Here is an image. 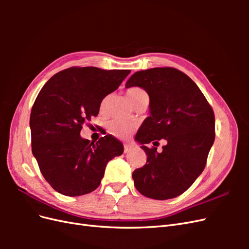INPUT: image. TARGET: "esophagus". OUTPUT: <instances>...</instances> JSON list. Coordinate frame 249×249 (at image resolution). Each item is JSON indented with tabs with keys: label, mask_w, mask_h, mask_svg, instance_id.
Returning a JSON list of instances; mask_svg holds the SVG:
<instances>
[{
	"label": "esophagus",
	"mask_w": 249,
	"mask_h": 249,
	"mask_svg": "<svg viewBox=\"0 0 249 249\" xmlns=\"http://www.w3.org/2000/svg\"><path fill=\"white\" fill-rule=\"evenodd\" d=\"M124 154H126V153H130L131 152V149H132V145H130V144H124Z\"/></svg>",
	"instance_id": "1"
}]
</instances>
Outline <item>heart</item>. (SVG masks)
<instances>
[{"instance_id":"b5f03b06","label":"heart","mask_w":249,"mask_h":249,"mask_svg":"<svg viewBox=\"0 0 249 249\" xmlns=\"http://www.w3.org/2000/svg\"><path fill=\"white\" fill-rule=\"evenodd\" d=\"M127 97L131 101V103L134 105L136 104L142 97L147 96V93L143 90L142 88L139 87H132L129 88L126 91ZM106 103V100L103 101V106ZM135 129V124L131 122H126V120H122V119H113L108 124V131L110 134H112L113 136H115L117 138H127L132 134V132Z\"/></svg>"}]
</instances>
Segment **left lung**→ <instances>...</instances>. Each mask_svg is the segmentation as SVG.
I'll list each match as a JSON object with an SVG mask.
<instances>
[{
    "label": "left lung",
    "mask_w": 249,
    "mask_h": 249,
    "mask_svg": "<svg viewBox=\"0 0 249 249\" xmlns=\"http://www.w3.org/2000/svg\"><path fill=\"white\" fill-rule=\"evenodd\" d=\"M137 86L149 96V116L135 136L147 160L134 170L136 189L146 197L165 200L184 193L202 170L215 140V117L198 86L172 67H155L133 73L125 87ZM168 143L161 153L149 142Z\"/></svg>",
    "instance_id": "8db88e82"
}]
</instances>
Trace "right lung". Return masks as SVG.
<instances>
[{"instance_id": "obj_1", "label": "right lung", "mask_w": 249, "mask_h": 249, "mask_svg": "<svg viewBox=\"0 0 249 249\" xmlns=\"http://www.w3.org/2000/svg\"><path fill=\"white\" fill-rule=\"evenodd\" d=\"M131 71L71 67L53 76L37 95L30 116L32 153L43 178L66 196H80L101 184L107 163L124 153L111 135L97 142L81 137L82 125L97 116L103 99Z\"/></svg>"}]
</instances>
